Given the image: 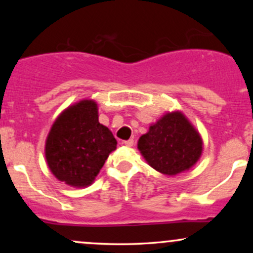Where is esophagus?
<instances>
[{
    "label": "esophagus",
    "instance_id": "esophagus-1",
    "mask_svg": "<svg viewBox=\"0 0 253 253\" xmlns=\"http://www.w3.org/2000/svg\"><path fill=\"white\" fill-rule=\"evenodd\" d=\"M124 144L126 145V146H133V145H134V140H133V139H129V140H126V141H124Z\"/></svg>",
    "mask_w": 253,
    "mask_h": 253
}]
</instances>
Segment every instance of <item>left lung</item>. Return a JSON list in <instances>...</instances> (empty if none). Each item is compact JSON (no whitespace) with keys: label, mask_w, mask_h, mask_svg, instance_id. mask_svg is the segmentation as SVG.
<instances>
[{"label":"left lung","mask_w":253,"mask_h":253,"mask_svg":"<svg viewBox=\"0 0 253 253\" xmlns=\"http://www.w3.org/2000/svg\"><path fill=\"white\" fill-rule=\"evenodd\" d=\"M202 138L182 112H171L151 125L138 149L153 169L168 176L189 170L202 153Z\"/></svg>","instance_id":"1"}]
</instances>
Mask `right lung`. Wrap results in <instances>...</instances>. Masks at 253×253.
I'll list each match as a JSON object with an SVG mask.
<instances>
[{
  "instance_id": "obj_1",
  "label": "right lung",
  "mask_w": 253,
  "mask_h": 253,
  "mask_svg": "<svg viewBox=\"0 0 253 253\" xmlns=\"http://www.w3.org/2000/svg\"><path fill=\"white\" fill-rule=\"evenodd\" d=\"M117 144L108 127L98 123L97 103L82 100L60 113L52 125L45 145L46 162L59 181L88 187Z\"/></svg>"
}]
</instances>
